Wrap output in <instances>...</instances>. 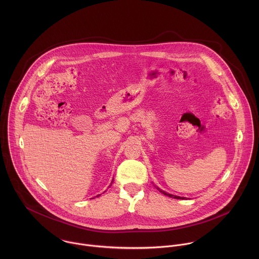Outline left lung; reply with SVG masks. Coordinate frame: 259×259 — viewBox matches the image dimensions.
<instances>
[{
    "label": "left lung",
    "instance_id": "obj_1",
    "mask_svg": "<svg viewBox=\"0 0 259 259\" xmlns=\"http://www.w3.org/2000/svg\"><path fill=\"white\" fill-rule=\"evenodd\" d=\"M155 186V185H154ZM157 189H158V191H160L162 194H164V195H166V196H169V197H172V198H177V199H187L186 197H182V196H178V195H175V194H171V193H168V192H165V191H163L162 189H160V188H158L157 186H155Z\"/></svg>",
    "mask_w": 259,
    "mask_h": 259
}]
</instances>
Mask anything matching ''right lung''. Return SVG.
I'll return each mask as SVG.
<instances>
[{"mask_svg":"<svg viewBox=\"0 0 259 259\" xmlns=\"http://www.w3.org/2000/svg\"><path fill=\"white\" fill-rule=\"evenodd\" d=\"M112 182H113V180H112V181H111V185H112ZM111 185H110V186H111ZM110 186H109V187H110ZM100 195H101V194H99V195H97V196H100Z\"/></svg>","mask_w":259,"mask_h":259,"instance_id":"1","label":"right lung"}]
</instances>
